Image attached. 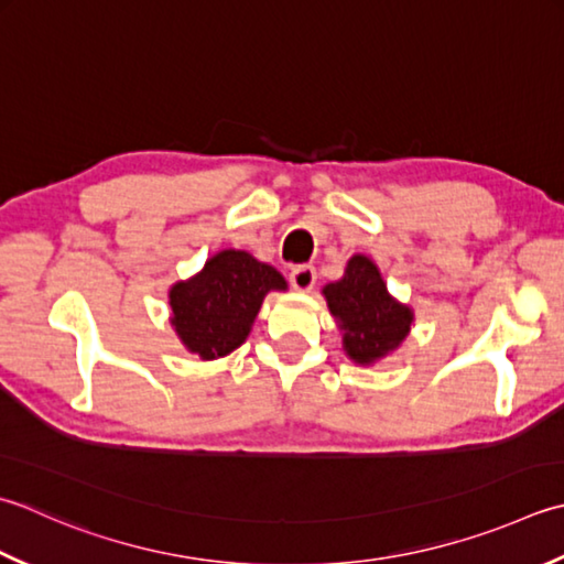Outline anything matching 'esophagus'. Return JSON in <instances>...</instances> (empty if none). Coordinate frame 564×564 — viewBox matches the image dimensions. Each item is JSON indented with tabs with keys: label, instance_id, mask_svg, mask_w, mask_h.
<instances>
[{
	"label": "esophagus",
	"instance_id": "1",
	"mask_svg": "<svg viewBox=\"0 0 564 564\" xmlns=\"http://www.w3.org/2000/svg\"><path fill=\"white\" fill-rule=\"evenodd\" d=\"M289 279H291V285L295 291L307 293V291H313V285L317 281V273H315L313 267H295Z\"/></svg>",
	"mask_w": 564,
	"mask_h": 564
}]
</instances>
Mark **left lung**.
Returning <instances> with one entry per match:
<instances>
[{
	"label": "left lung",
	"instance_id": "left-lung-1",
	"mask_svg": "<svg viewBox=\"0 0 564 564\" xmlns=\"http://www.w3.org/2000/svg\"><path fill=\"white\" fill-rule=\"evenodd\" d=\"M323 295L341 329V347L361 367L391 355L411 333L413 311L395 301L377 263L364 253L347 261L345 275L327 283Z\"/></svg>",
	"mask_w": 564,
	"mask_h": 564
}]
</instances>
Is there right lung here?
I'll use <instances>...</instances> for the list:
<instances>
[{
  "label": "right lung",
  "instance_id": "1",
  "mask_svg": "<svg viewBox=\"0 0 564 564\" xmlns=\"http://www.w3.org/2000/svg\"><path fill=\"white\" fill-rule=\"evenodd\" d=\"M285 289L289 283L269 263L225 249L169 291L171 325L185 349L200 359L227 357L247 341L267 293Z\"/></svg>",
  "mask_w": 564,
  "mask_h": 564
}]
</instances>
